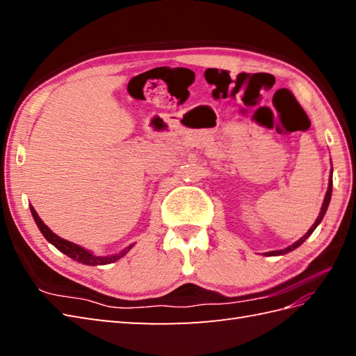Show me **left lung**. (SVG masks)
Listing matches in <instances>:
<instances>
[{
	"mask_svg": "<svg viewBox=\"0 0 356 356\" xmlns=\"http://www.w3.org/2000/svg\"><path fill=\"white\" fill-rule=\"evenodd\" d=\"M330 197H332V172H330L329 188H327V193H326V195H324V202H323V207H321V211H320V216L316 217V220H315V223L311 226V229H309V231L305 234L303 237H301L298 241H295V243H293V245H291L289 248H286V249H280V251H270V252H266V254H264V255H283V254H287V252L293 251V249H295V248H298L301 243H305L306 238H307V237H311V234L315 231L316 226H318V225L321 223L323 217H324V214H326V211H327V207H329Z\"/></svg>",
	"mask_w": 356,
	"mask_h": 356,
	"instance_id": "obj_1",
	"label": "left lung"
}]
</instances>
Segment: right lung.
Segmentation results:
<instances>
[{"label": "right lung", "instance_id": "add662e5", "mask_svg": "<svg viewBox=\"0 0 356 356\" xmlns=\"http://www.w3.org/2000/svg\"><path fill=\"white\" fill-rule=\"evenodd\" d=\"M30 213H32L35 222L38 225V228H40V231L42 232V236L45 237V240L50 241L53 246H55L56 249H59V251H61V252H64L65 255H69L70 259H73L74 261H79L82 264H88V266H97V264L115 263L116 260L122 259V257L133 248V245H130V246H127L124 251H120L119 254L107 255V257H97V255L92 254L90 251H87V249L81 248L79 245H74V243H72V241L64 240V238H61L59 236H56L55 232H51V229L49 228V226L41 220L40 216L36 214V211H35V208L32 205H30Z\"/></svg>", "mask_w": 356, "mask_h": 356}]
</instances>
